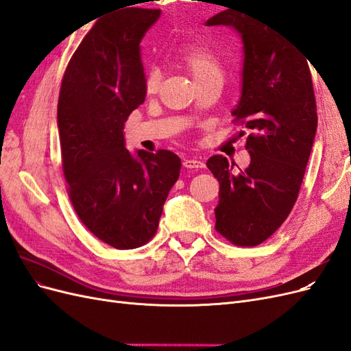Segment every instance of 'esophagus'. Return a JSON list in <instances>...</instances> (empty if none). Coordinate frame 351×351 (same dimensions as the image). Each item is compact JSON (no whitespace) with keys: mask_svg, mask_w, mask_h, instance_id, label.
<instances>
[{"mask_svg":"<svg viewBox=\"0 0 351 351\" xmlns=\"http://www.w3.org/2000/svg\"><path fill=\"white\" fill-rule=\"evenodd\" d=\"M184 168H192V169H200L204 168L205 164L200 161V159H183Z\"/></svg>","mask_w":351,"mask_h":351,"instance_id":"obj_1","label":"esophagus"}]
</instances>
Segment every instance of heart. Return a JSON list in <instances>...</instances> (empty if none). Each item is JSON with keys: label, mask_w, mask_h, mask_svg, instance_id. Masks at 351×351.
Masks as SVG:
<instances>
[{"label": "heart", "mask_w": 351, "mask_h": 351, "mask_svg": "<svg viewBox=\"0 0 351 351\" xmlns=\"http://www.w3.org/2000/svg\"><path fill=\"white\" fill-rule=\"evenodd\" d=\"M182 64L186 67V70L192 74L195 82L205 80L215 74H222V62L217 52H214L205 47L192 45L187 47L182 57H180ZM159 71L156 69L147 70L143 79V88L147 95H154L159 89Z\"/></svg>", "instance_id": "heart-1"}]
</instances>
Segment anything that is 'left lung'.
<instances>
[{"instance_id": "8db88e82", "label": "left lung", "mask_w": 351, "mask_h": 351, "mask_svg": "<svg viewBox=\"0 0 351 351\" xmlns=\"http://www.w3.org/2000/svg\"><path fill=\"white\" fill-rule=\"evenodd\" d=\"M218 25L232 26L243 40L241 98L232 115L249 130L250 165L237 174L227 158L208 159L219 182L215 230L252 247L281 227L299 196L317 127L316 99L307 58L263 14L224 10L206 22Z\"/></svg>"}]
</instances>
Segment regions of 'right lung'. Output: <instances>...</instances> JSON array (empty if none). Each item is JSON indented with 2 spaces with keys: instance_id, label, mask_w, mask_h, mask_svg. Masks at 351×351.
Masks as SVG:
<instances>
[{
  "instance_id": "1",
  "label": "right lung",
  "mask_w": 351,
  "mask_h": 351,
  "mask_svg": "<svg viewBox=\"0 0 351 351\" xmlns=\"http://www.w3.org/2000/svg\"><path fill=\"white\" fill-rule=\"evenodd\" d=\"M161 14L127 7L98 19L64 71L58 98L61 165L77 217L115 249L151 241L182 161L124 146V123L145 101L141 40Z\"/></svg>"
}]
</instances>
